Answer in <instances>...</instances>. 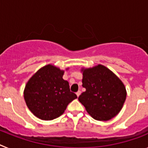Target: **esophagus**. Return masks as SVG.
Here are the masks:
<instances>
[{"instance_id": "esophagus-1", "label": "esophagus", "mask_w": 148, "mask_h": 148, "mask_svg": "<svg viewBox=\"0 0 148 148\" xmlns=\"http://www.w3.org/2000/svg\"><path fill=\"white\" fill-rule=\"evenodd\" d=\"M81 93H82V92H81L80 90H78V92H76V95H77V96H78H78H79V95H81Z\"/></svg>"}]
</instances>
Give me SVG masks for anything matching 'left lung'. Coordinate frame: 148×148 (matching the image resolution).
I'll return each instance as SVG.
<instances>
[{
	"label": "left lung",
	"mask_w": 148,
	"mask_h": 148,
	"mask_svg": "<svg viewBox=\"0 0 148 148\" xmlns=\"http://www.w3.org/2000/svg\"><path fill=\"white\" fill-rule=\"evenodd\" d=\"M82 86L86 89L78 101L98 121H108L120 112L127 96L124 84L108 68L99 64L82 68Z\"/></svg>",
	"instance_id": "8db88e82"
}]
</instances>
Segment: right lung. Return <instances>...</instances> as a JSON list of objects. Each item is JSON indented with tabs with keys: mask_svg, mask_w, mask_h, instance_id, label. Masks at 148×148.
I'll return each instance as SVG.
<instances>
[{
	"mask_svg": "<svg viewBox=\"0 0 148 148\" xmlns=\"http://www.w3.org/2000/svg\"><path fill=\"white\" fill-rule=\"evenodd\" d=\"M64 70L52 64L43 66L29 78L23 91L29 110L40 119L53 120L64 113L72 101L77 99L70 92Z\"/></svg>",
	"mask_w": 148,
	"mask_h": 148,
	"instance_id": "obj_1",
	"label": "right lung"
}]
</instances>
